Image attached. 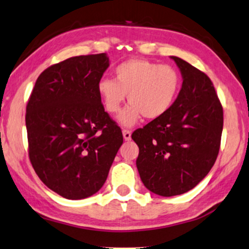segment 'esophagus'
I'll return each instance as SVG.
<instances>
[{"label":"esophagus","instance_id":"1","mask_svg":"<svg viewBox=\"0 0 249 249\" xmlns=\"http://www.w3.org/2000/svg\"><path fill=\"white\" fill-rule=\"evenodd\" d=\"M131 135H132L131 131H128V129H123V138L125 141H129V140H131Z\"/></svg>","mask_w":249,"mask_h":249}]
</instances>
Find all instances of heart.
<instances>
[{
	"mask_svg": "<svg viewBox=\"0 0 249 249\" xmlns=\"http://www.w3.org/2000/svg\"><path fill=\"white\" fill-rule=\"evenodd\" d=\"M115 80L103 79L97 91L108 113L116 114L128 94V105L118 116L120 123L132 126L143 115L156 120L167 113L180 89V76L173 66L148 59L132 58L117 65Z\"/></svg>",
	"mask_w": 249,
	"mask_h": 249,
	"instance_id": "heart-1",
	"label": "heart"
}]
</instances>
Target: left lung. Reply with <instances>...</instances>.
<instances>
[{"label":"left lung","instance_id":"1","mask_svg":"<svg viewBox=\"0 0 249 249\" xmlns=\"http://www.w3.org/2000/svg\"><path fill=\"white\" fill-rule=\"evenodd\" d=\"M170 58L183 76L176 100L166 114L132 134L142 183L167 197L191 191L209 174L223 127V109L209 76L177 56Z\"/></svg>","mask_w":249,"mask_h":249}]
</instances>
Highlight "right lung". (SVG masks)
I'll list each match as a JSON object with an SVG mask.
<instances>
[{"label":"right lung","mask_w":249,"mask_h":249,"mask_svg":"<svg viewBox=\"0 0 249 249\" xmlns=\"http://www.w3.org/2000/svg\"><path fill=\"white\" fill-rule=\"evenodd\" d=\"M106 53L70 57L38 76L27 105L29 158L46 186L68 199L97 193L123 143L97 86Z\"/></svg>","instance_id":"obj_1"}]
</instances>
